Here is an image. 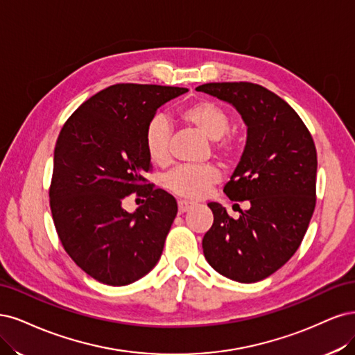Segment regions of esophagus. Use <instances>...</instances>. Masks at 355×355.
<instances>
[{"mask_svg":"<svg viewBox=\"0 0 355 355\" xmlns=\"http://www.w3.org/2000/svg\"><path fill=\"white\" fill-rule=\"evenodd\" d=\"M193 207L191 202H187V200H178V212L180 214H184L187 211H190Z\"/></svg>","mask_w":355,"mask_h":355,"instance_id":"1","label":"esophagus"}]
</instances>
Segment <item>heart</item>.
<instances>
[{
	"label": "heart",
	"mask_w": 355,
	"mask_h": 355,
	"mask_svg": "<svg viewBox=\"0 0 355 355\" xmlns=\"http://www.w3.org/2000/svg\"><path fill=\"white\" fill-rule=\"evenodd\" d=\"M178 118L215 140L214 153L228 164L236 156L237 143L224 134L230 128V115L211 100H194L178 109ZM144 147L155 165L164 166L171 159V128L162 116H155L144 131ZM220 181V171L214 165L180 166L165 178V187L180 198L199 200Z\"/></svg>",
	"instance_id": "obj_1"
}]
</instances>
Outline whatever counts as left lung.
Masks as SVG:
<instances>
[{
  "label": "left lung",
  "instance_id": "left-lung-1",
  "mask_svg": "<svg viewBox=\"0 0 355 355\" xmlns=\"http://www.w3.org/2000/svg\"><path fill=\"white\" fill-rule=\"evenodd\" d=\"M196 89L232 103L248 125L245 152L224 193L250 207L234 220L220 203H208L214 224L203 254L223 276L255 283L284 266L306 233L315 208V144L298 113L262 85L209 83Z\"/></svg>",
  "mask_w": 355,
  "mask_h": 355
}]
</instances>
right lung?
<instances>
[{"label":"right lung","mask_w":355,"mask_h":355,"mask_svg":"<svg viewBox=\"0 0 355 355\" xmlns=\"http://www.w3.org/2000/svg\"><path fill=\"white\" fill-rule=\"evenodd\" d=\"M187 88L115 84L84 101L54 148L50 208L64 250L88 276L109 286L141 279L162 255L177 202L144 174L152 162L144 131L157 107ZM144 197L134 214L121 208Z\"/></svg>","instance_id":"right-lung-1"}]
</instances>
